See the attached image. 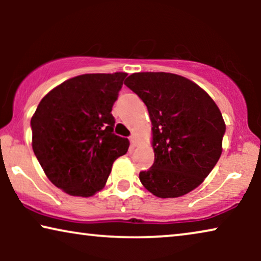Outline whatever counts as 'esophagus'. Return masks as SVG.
Returning <instances> with one entry per match:
<instances>
[{
	"label": "esophagus",
	"instance_id": "34e87169",
	"mask_svg": "<svg viewBox=\"0 0 261 261\" xmlns=\"http://www.w3.org/2000/svg\"><path fill=\"white\" fill-rule=\"evenodd\" d=\"M129 140H130V144H132V146H137V134H132L130 135V138H129Z\"/></svg>",
	"mask_w": 261,
	"mask_h": 261
}]
</instances>
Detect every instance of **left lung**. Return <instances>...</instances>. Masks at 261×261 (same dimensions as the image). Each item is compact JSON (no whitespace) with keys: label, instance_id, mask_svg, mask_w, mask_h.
Returning a JSON list of instances; mask_svg holds the SVG:
<instances>
[{"label":"left lung","instance_id":"1","mask_svg":"<svg viewBox=\"0 0 261 261\" xmlns=\"http://www.w3.org/2000/svg\"><path fill=\"white\" fill-rule=\"evenodd\" d=\"M124 84L147 107L154 163L139 174L145 189L176 198L203 183L219 162L226 123L201 87L169 72H137Z\"/></svg>","mask_w":261,"mask_h":261}]
</instances>
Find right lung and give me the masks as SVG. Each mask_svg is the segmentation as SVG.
Masks as SVG:
<instances>
[{"label": "right lung", "instance_id": "obj_1", "mask_svg": "<svg viewBox=\"0 0 261 261\" xmlns=\"http://www.w3.org/2000/svg\"><path fill=\"white\" fill-rule=\"evenodd\" d=\"M126 72L85 73L52 89L31 120L32 147L52 184L90 197L107 183L128 139L113 133L114 102Z\"/></svg>", "mask_w": 261, "mask_h": 261}]
</instances>
